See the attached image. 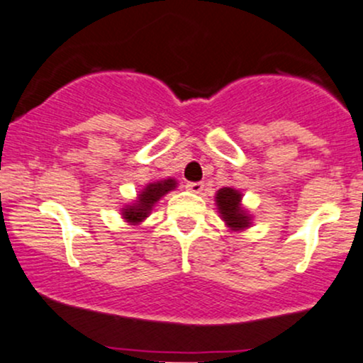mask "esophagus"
Returning <instances> with one entry per match:
<instances>
[{
	"label": "esophagus",
	"mask_w": 363,
	"mask_h": 363,
	"mask_svg": "<svg viewBox=\"0 0 363 363\" xmlns=\"http://www.w3.org/2000/svg\"><path fill=\"white\" fill-rule=\"evenodd\" d=\"M186 190L192 194H201L203 190V183L202 182H189L186 183Z\"/></svg>",
	"instance_id": "obj_1"
}]
</instances>
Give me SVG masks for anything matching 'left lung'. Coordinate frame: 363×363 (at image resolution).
I'll list each match as a JSON object with an SVG mask.
<instances>
[{"label":"left lung","instance_id":"obj_1","mask_svg":"<svg viewBox=\"0 0 363 363\" xmlns=\"http://www.w3.org/2000/svg\"><path fill=\"white\" fill-rule=\"evenodd\" d=\"M216 203H218L219 214H221L223 221L226 223L228 228L240 231L250 226V216L242 207V194L238 190L230 189V186L218 190Z\"/></svg>","mask_w":363,"mask_h":363}]
</instances>
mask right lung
Returning <instances> with one entry per match:
<instances>
[{"label": "right lung", "mask_w": 363, "mask_h": 363, "mask_svg": "<svg viewBox=\"0 0 363 363\" xmlns=\"http://www.w3.org/2000/svg\"><path fill=\"white\" fill-rule=\"evenodd\" d=\"M174 189H177V180H173V178H166V180L149 183V185H145V189L138 194L137 201L133 202L132 206H127L121 211V216H123V219H127L130 225H138V223L144 221V219L150 214L154 203Z\"/></svg>", "instance_id": "1"}]
</instances>
